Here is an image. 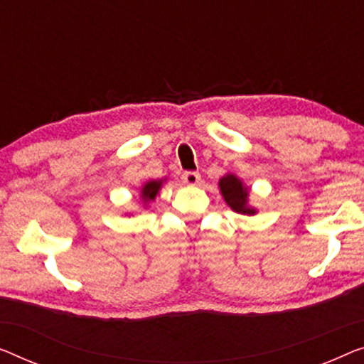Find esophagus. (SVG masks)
Wrapping results in <instances>:
<instances>
[{"instance_id":"esophagus-1","label":"esophagus","mask_w":364,"mask_h":364,"mask_svg":"<svg viewBox=\"0 0 364 364\" xmlns=\"http://www.w3.org/2000/svg\"><path fill=\"white\" fill-rule=\"evenodd\" d=\"M181 180L184 184H188V186H196V184H199L200 181V175L198 171H186L183 173Z\"/></svg>"}]
</instances>
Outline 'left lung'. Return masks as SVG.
<instances>
[{"mask_svg":"<svg viewBox=\"0 0 364 364\" xmlns=\"http://www.w3.org/2000/svg\"><path fill=\"white\" fill-rule=\"evenodd\" d=\"M219 191L224 198L225 204L237 214L255 215L258 213L257 208L250 204V188L234 173H227L219 180Z\"/></svg>","mask_w":364,"mask_h":364,"instance_id":"1","label":"left lung"}]
</instances>
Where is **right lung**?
<instances>
[{
  "label": "right lung",
  "mask_w": 364,
  "mask_h": 364,
  "mask_svg": "<svg viewBox=\"0 0 364 364\" xmlns=\"http://www.w3.org/2000/svg\"><path fill=\"white\" fill-rule=\"evenodd\" d=\"M165 183L166 178H161V180H149L147 183L142 184V188H140V204H142V208L147 209V205L151 200H155Z\"/></svg>",
  "instance_id": "add662e5"
}]
</instances>
